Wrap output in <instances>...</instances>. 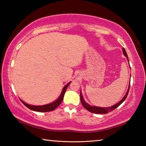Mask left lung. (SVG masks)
I'll return each mask as SVG.
<instances>
[{
  "mask_svg": "<svg viewBox=\"0 0 146 146\" xmlns=\"http://www.w3.org/2000/svg\"><path fill=\"white\" fill-rule=\"evenodd\" d=\"M122 51H123V55H124L125 56L127 57V59L128 62H129V60H128V56L127 55V53L126 51H125V49L123 48L122 49ZM129 87H130V84L129 86V88H128V90L127 91L126 94H125V95L123 97V98H122L121 101H120L119 102H118L117 104H115L114 106H112L111 107H110V108H100V107H96V106H90V104H88V103H86L84 100V98L82 97V93L80 92V100H81V103H82V106H84V108L85 109H86L88 111H89L90 112H91L93 113H95V114H106V113H108L109 112H111L112 111L116 109L117 108H118V106H119L121 104H122L123 101L125 100V98H127V95H128V93H129Z\"/></svg>",
  "mask_w": 146,
  "mask_h": 146,
  "instance_id": "left-lung-1",
  "label": "left lung"
}]
</instances>
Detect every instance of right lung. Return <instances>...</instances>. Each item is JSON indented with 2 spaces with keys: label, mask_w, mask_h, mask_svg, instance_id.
I'll return each mask as SVG.
<instances>
[{
  "label": "right lung",
  "mask_w": 146,
  "mask_h": 146,
  "mask_svg": "<svg viewBox=\"0 0 146 146\" xmlns=\"http://www.w3.org/2000/svg\"><path fill=\"white\" fill-rule=\"evenodd\" d=\"M71 83L69 82L67 85H66L64 86L62 91L60 94V97H58V98L56 100H55V102H53L51 104H49L47 105H44V106H31L29 104H27L26 103L23 102V100H21V102L23 103V104L24 106H26L27 108H29V110H33V111H38V112H48V111H51L58 107V106L60 104L61 102H62L63 98H64V94H65V92L66 90H67V88L68 87V86L70 85V84Z\"/></svg>",
  "instance_id": "add662e5"
}]
</instances>
